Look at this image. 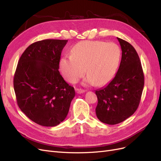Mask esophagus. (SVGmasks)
I'll use <instances>...</instances> for the list:
<instances>
[{
  "label": "esophagus",
  "instance_id": "obj_1",
  "mask_svg": "<svg viewBox=\"0 0 161 161\" xmlns=\"http://www.w3.org/2000/svg\"><path fill=\"white\" fill-rule=\"evenodd\" d=\"M75 91H76V92H77V93H79V94L83 93V92H85V91L84 89H76Z\"/></svg>",
  "mask_w": 161,
  "mask_h": 161
}]
</instances>
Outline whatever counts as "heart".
<instances>
[{
  "mask_svg": "<svg viewBox=\"0 0 161 161\" xmlns=\"http://www.w3.org/2000/svg\"><path fill=\"white\" fill-rule=\"evenodd\" d=\"M121 58L119 47L113 42L84 41L72 47L71 55L63 56L60 67L65 79L74 83L88 75L85 82L103 85L115 76Z\"/></svg>",
  "mask_w": 161,
  "mask_h": 161,
  "instance_id": "heart-1",
  "label": "heart"
}]
</instances>
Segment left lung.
Returning <instances> with one entry per match:
<instances>
[{"mask_svg": "<svg viewBox=\"0 0 161 161\" xmlns=\"http://www.w3.org/2000/svg\"><path fill=\"white\" fill-rule=\"evenodd\" d=\"M121 46V60L118 72L106 86L97 90L95 109L101 122L115 125L122 122L138 109L144 85L140 58L130 43L117 37Z\"/></svg>", "mask_w": 161, "mask_h": 161, "instance_id": "8db88e82", "label": "left lung"}]
</instances>
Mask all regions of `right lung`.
I'll return each instance as SVG.
<instances>
[{
	"label": "right lung",
	"instance_id": "obj_1",
	"mask_svg": "<svg viewBox=\"0 0 161 161\" xmlns=\"http://www.w3.org/2000/svg\"><path fill=\"white\" fill-rule=\"evenodd\" d=\"M68 40H44L22 53L14 75L17 105L34 122L52 127L64 121L75 95L60 74L61 53Z\"/></svg>",
	"mask_w": 161,
	"mask_h": 161
}]
</instances>
